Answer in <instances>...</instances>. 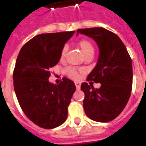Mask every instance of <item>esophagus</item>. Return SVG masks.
<instances>
[{
    "label": "esophagus",
    "mask_w": 146,
    "mask_h": 146,
    "mask_svg": "<svg viewBox=\"0 0 146 146\" xmlns=\"http://www.w3.org/2000/svg\"><path fill=\"white\" fill-rule=\"evenodd\" d=\"M75 85H76V88L77 89V90H79L80 88V84L78 82H75Z\"/></svg>",
    "instance_id": "34e87169"
}]
</instances>
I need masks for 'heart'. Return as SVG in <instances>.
<instances>
[{"label":"heart","mask_w":146,"mask_h":146,"mask_svg":"<svg viewBox=\"0 0 146 146\" xmlns=\"http://www.w3.org/2000/svg\"><path fill=\"white\" fill-rule=\"evenodd\" d=\"M78 46L80 48V50L82 51L84 57L86 58L88 57V56H90V55L93 56V54L95 53V48H94L93 44L89 40H87V39L80 40L78 42ZM66 47H63L62 49V51H61L60 54V57L62 59L65 58L66 54ZM66 72L67 75L70 77H71V78H73V79H78V77H79V74H78L77 71H76V70L74 67H68L66 70Z\"/></svg>","instance_id":"obj_1"}]
</instances>
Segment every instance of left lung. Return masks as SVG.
I'll list each match as a JSON object with an SVG mask.
<instances>
[{"instance_id": "1", "label": "left lung", "mask_w": 146, "mask_h": 146, "mask_svg": "<svg viewBox=\"0 0 146 146\" xmlns=\"http://www.w3.org/2000/svg\"><path fill=\"white\" fill-rule=\"evenodd\" d=\"M76 33L93 39L99 48L98 62L87 80L100 83L101 87L95 88L92 82L81 84L84 112L95 121L110 122L121 113L131 94V58L120 38L110 30L95 27Z\"/></svg>"}]
</instances>
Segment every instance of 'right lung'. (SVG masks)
Listing matches in <instances>:
<instances>
[{"label":"right lung","mask_w":146,"mask_h":146,"mask_svg":"<svg viewBox=\"0 0 146 146\" xmlns=\"http://www.w3.org/2000/svg\"><path fill=\"white\" fill-rule=\"evenodd\" d=\"M74 33L36 35L23 46L16 59L13 82L18 102L26 116L42 128L57 127L67 118L76 86L66 77L59 84L48 78L50 69L60 60L62 49Z\"/></svg>","instance_id":"add662e5"}]
</instances>
